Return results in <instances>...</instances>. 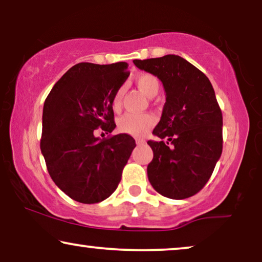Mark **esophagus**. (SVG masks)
Masks as SVG:
<instances>
[{"instance_id": "34e87169", "label": "esophagus", "mask_w": 262, "mask_h": 262, "mask_svg": "<svg viewBox=\"0 0 262 262\" xmlns=\"http://www.w3.org/2000/svg\"><path fill=\"white\" fill-rule=\"evenodd\" d=\"M145 141H143V139H136V144L137 145H141V144H144Z\"/></svg>"}]
</instances>
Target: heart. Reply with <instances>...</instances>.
I'll return each instance as SVG.
<instances>
[{
    "mask_svg": "<svg viewBox=\"0 0 262 262\" xmlns=\"http://www.w3.org/2000/svg\"><path fill=\"white\" fill-rule=\"evenodd\" d=\"M136 85L141 91L143 94L148 96V98H152L155 96L160 91V81L155 75L143 73L139 74L136 77ZM124 89L119 88L113 96V108L119 110L121 106V101H123ZM155 118L151 114H132L127 113L124 114L123 117L119 118L118 120V128L123 134H127L135 137H142L155 125Z\"/></svg>",
    "mask_w": 262,
    "mask_h": 262,
    "instance_id": "b5f03b06",
    "label": "heart"
}]
</instances>
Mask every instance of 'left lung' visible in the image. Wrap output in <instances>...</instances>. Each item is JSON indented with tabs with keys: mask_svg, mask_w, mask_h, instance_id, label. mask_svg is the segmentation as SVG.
<instances>
[{
	"mask_svg": "<svg viewBox=\"0 0 262 262\" xmlns=\"http://www.w3.org/2000/svg\"><path fill=\"white\" fill-rule=\"evenodd\" d=\"M135 66L157 76L166 92L160 123L149 141L154 157L148 164L150 184L160 194L185 199L202 189L223 149V117L212 84L180 56L135 59Z\"/></svg>",
	"mask_w": 262,
	"mask_h": 262,
	"instance_id": "left-lung-1",
	"label": "left lung"
}]
</instances>
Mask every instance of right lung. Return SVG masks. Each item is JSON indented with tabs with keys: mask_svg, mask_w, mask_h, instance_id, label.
I'll return each instance as SVG.
<instances>
[{
	"mask_svg": "<svg viewBox=\"0 0 262 262\" xmlns=\"http://www.w3.org/2000/svg\"><path fill=\"white\" fill-rule=\"evenodd\" d=\"M128 64L78 63L53 85L42 110L40 150L53 182L71 199L95 204L112 194L135 139L116 128L112 101L130 73ZM101 127V129H98Z\"/></svg>",
	"mask_w": 262,
	"mask_h": 262,
	"instance_id": "obj_1",
	"label": "right lung"
}]
</instances>
